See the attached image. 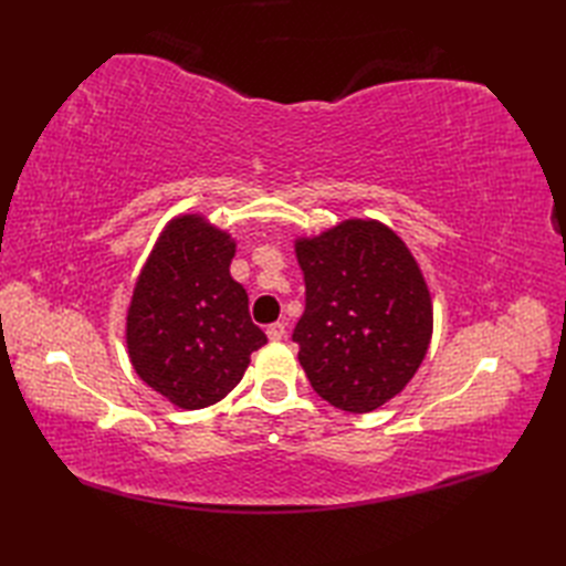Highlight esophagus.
Segmentation results:
<instances>
[{"instance_id":"1","label":"esophagus","mask_w":566,"mask_h":566,"mask_svg":"<svg viewBox=\"0 0 566 566\" xmlns=\"http://www.w3.org/2000/svg\"><path fill=\"white\" fill-rule=\"evenodd\" d=\"M266 335H269V339H271V342H279V339H283V337H285V323H283V321L271 323L269 328H266Z\"/></svg>"}]
</instances>
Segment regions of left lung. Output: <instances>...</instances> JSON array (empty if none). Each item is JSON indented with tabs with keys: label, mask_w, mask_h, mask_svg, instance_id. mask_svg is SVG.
Instances as JSON below:
<instances>
[{
	"label": "left lung",
	"mask_w": 566,
	"mask_h": 566,
	"mask_svg": "<svg viewBox=\"0 0 566 566\" xmlns=\"http://www.w3.org/2000/svg\"><path fill=\"white\" fill-rule=\"evenodd\" d=\"M304 314L300 364L321 399L370 413L410 382L432 337V300L401 238L373 219H349L295 243Z\"/></svg>",
	"instance_id": "obj_1"
}]
</instances>
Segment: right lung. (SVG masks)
I'll return each mask as SVG.
<instances>
[{"label": "right lung", "instance_id": "add662e5", "mask_svg": "<svg viewBox=\"0 0 566 566\" xmlns=\"http://www.w3.org/2000/svg\"><path fill=\"white\" fill-rule=\"evenodd\" d=\"M231 235L198 214L169 221L136 281L127 349L139 378L179 408L221 401L266 345L229 273Z\"/></svg>", "mask_w": 566, "mask_h": 566}]
</instances>
